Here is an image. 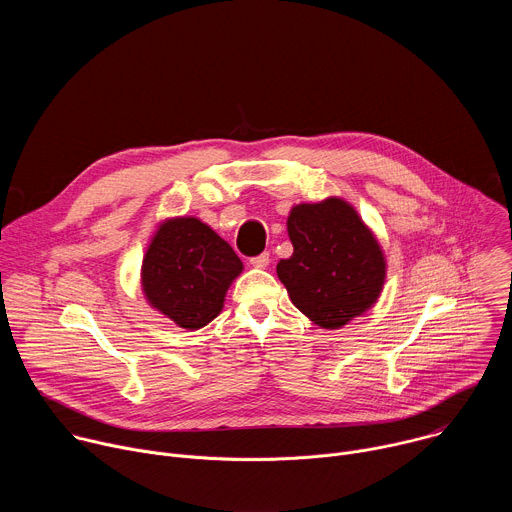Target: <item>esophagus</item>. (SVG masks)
<instances>
[{
    "label": "esophagus",
    "instance_id": "esophagus-1",
    "mask_svg": "<svg viewBox=\"0 0 512 512\" xmlns=\"http://www.w3.org/2000/svg\"><path fill=\"white\" fill-rule=\"evenodd\" d=\"M249 263H251L253 267H257V269H265V267L269 265V253H261V255H257V257H251Z\"/></svg>",
    "mask_w": 512,
    "mask_h": 512
}]
</instances>
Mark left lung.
Masks as SVG:
<instances>
[{
	"mask_svg": "<svg viewBox=\"0 0 512 512\" xmlns=\"http://www.w3.org/2000/svg\"><path fill=\"white\" fill-rule=\"evenodd\" d=\"M294 253L277 263L289 300L322 328H342L367 312L385 283V257L356 210L328 198L298 204L287 218Z\"/></svg>",
	"mask_w": 512,
	"mask_h": 512,
	"instance_id": "left-lung-1",
	"label": "left lung"
}]
</instances>
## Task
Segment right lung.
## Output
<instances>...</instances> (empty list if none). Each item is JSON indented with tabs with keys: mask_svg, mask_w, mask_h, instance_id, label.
<instances>
[{
	"mask_svg": "<svg viewBox=\"0 0 512 512\" xmlns=\"http://www.w3.org/2000/svg\"><path fill=\"white\" fill-rule=\"evenodd\" d=\"M243 271L233 247L194 216L166 221L141 265L148 302L180 328L198 330L223 310L231 281Z\"/></svg>",
	"mask_w": 512,
	"mask_h": 512,
	"instance_id": "right-lung-1",
	"label": "right lung"
}]
</instances>
